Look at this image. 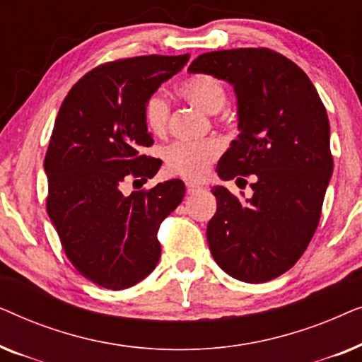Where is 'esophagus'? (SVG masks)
<instances>
[{"label":"esophagus","mask_w":362,"mask_h":362,"mask_svg":"<svg viewBox=\"0 0 362 362\" xmlns=\"http://www.w3.org/2000/svg\"><path fill=\"white\" fill-rule=\"evenodd\" d=\"M201 191V186L196 182H186V192L187 194H194V192Z\"/></svg>","instance_id":"esophagus-1"}]
</instances>
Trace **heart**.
Returning a JSON list of instances; mask_svg holds the SVG:
<instances>
[{
    "mask_svg": "<svg viewBox=\"0 0 362 362\" xmlns=\"http://www.w3.org/2000/svg\"><path fill=\"white\" fill-rule=\"evenodd\" d=\"M182 98L206 113H219L227 103L226 86L211 74H196L181 82ZM171 105L161 92L151 93L145 102V122L153 133L160 135L168 128ZM222 145L217 140L175 141L165 150L168 170L187 180H199L209 170L211 163L221 155Z\"/></svg>",
    "mask_w": 362,
    "mask_h": 362,
    "instance_id": "heart-1",
    "label": "heart"
}]
</instances>
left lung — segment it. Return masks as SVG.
<instances>
[{"instance_id":"obj_1","label":"left lung","mask_w":362,"mask_h":362,"mask_svg":"<svg viewBox=\"0 0 362 362\" xmlns=\"http://www.w3.org/2000/svg\"><path fill=\"white\" fill-rule=\"evenodd\" d=\"M187 72L234 87L239 135L217 163V175L245 185L244 176L255 177L244 201L224 186L212 187L211 254L237 280H274L296 264L318 227L333 175L328 113L308 76L270 49L206 52Z\"/></svg>"}]
</instances>
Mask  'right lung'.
I'll use <instances>...</instances> for the list:
<instances>
[{
  "instance_id": "1",
  "label": "right lung",
  "mask_w": 362,
  "mask_h": 362,
  "mask_svg": "<svg viewBox=\"0 0 362 362\" xmlns=\"http://www.w3.org/2000/svg\"><path fill=\"white\" fill-rule=\"evenodd\" d=\"M185 56H141L102 64L64 98L44 160L47 214L72 265L110 290L136 285L155 270L165 217L185 197V182L122 192L130 177L146 181L160 170L143 155L153 145L146 98L181 71Z\"/></svg>"
}]
</instances>
